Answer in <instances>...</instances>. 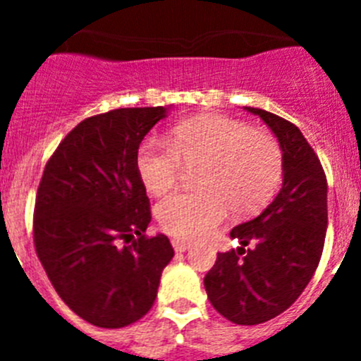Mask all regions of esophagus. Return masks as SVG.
<instances>
[{
    "label": "esophagus",
    "mask_w": 361,
    "mask_h": 361,
    "mask_svg": "<svg viewBox=\"0 0 361 361\" xmlns=\"http://www.w3.org/2000/svg\"><path fill=\"white\" fill-rule=\"evenodd\" d=\"M171 244H173V250L175 251H178V253H183V251H188L190 250V242H186V240H180V238H173V240H171Z\"/></svg>",
    "instance_id": "1"
}]
</instances>
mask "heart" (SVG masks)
I'll list each match as a JSON object with an SVG mask.
<instances>
[{
    "instance_id": "obj_1",
    "label": "heart",
    "mask_w": 361,
    "mask_h": 361,
    "mask_svg": "<svg viewBox=\"0 0 361 361\" xmlns=\"http://www.w3.org/2000/svg\"><path fill=\"white\" fill-rule=\"evenodd\" d=\"M199 190L177 191L157 206L161 228L177 238L208 237L228 216L251 215L275 195L283 157L276 139L219 114L180 121L170 141L146 139L137 152V171L146 190L162 195L177 186L184 166H196Z\"/></svg>"
}]
</instances>
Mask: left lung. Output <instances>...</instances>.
Returning <instances> with one entry per match:
<instances>
[{
    "label": "left lung",
    "mask_w": 361,
    "mask_h": 361,
    "mask_svg": "<svg viewBox=\"0 0 361 361\" xmlns=\"http://www.w3.org/2000/svg\"><path fill=\"white\" fill-rule=\"evenodd\" d=\"M273 130L283 152V184L260 215L231 229L242 247L216 255L204 276L213 307L238 325H257L291 307L317 271L327 231V178L295 124L247 108Z\"/></svg>",
    "instance_id": "8db88e82"
}]
</instances>
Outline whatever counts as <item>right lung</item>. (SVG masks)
<instances>
[{
	"instance_id": "add662e5",
	"label": "right lung",
	"mask_w": 361,
	"mask_h": 361,
	"mask_svg": "<svg viewBox=\"0 0 361 361\" xmlns=\"http://www.w3.org/2000/svg\"><path fill=\"white\" fill-rule=\"evenodd\" d=\"M162 117L166 108L152 106L81 121L50 155L37 188V258L63 302L104 329L145 317L173 258L166 235H146L152 212L137 171L139 145Z\"/></svg>"
}]
</instances>
